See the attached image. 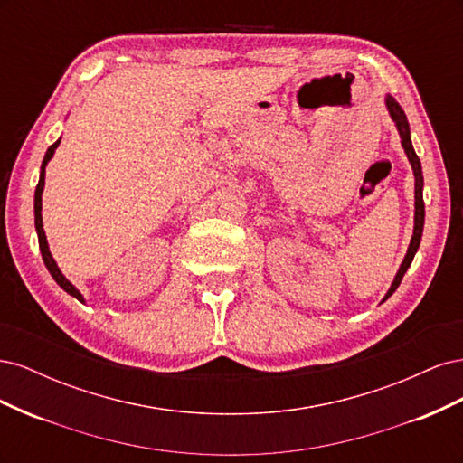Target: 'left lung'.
<instances>
[{
  "instance_id": "obj_1",
  "label": "left lung",
  "mask_w": 463,
  "mask_h": 463,
  "mask_svg": "<svg viewBox=\"0 0 463 463\" xmlns=\"http://www.w3.org/2000/svg\"><path fill=\"white\" fill-rule=\"evenodd\" d=\"M386 106H388V111L392 119L396 121V128L400 131V138H402V146L405 150V154H408L410 158V164L413 167V175H415V226H413V237H411V243H410V249H408V255H405L400 270L394 278V282H392V288L388 289L386 298L383 301H386L392 293H394L402 282L403 274L408 272L410 264L417 253L419 249V243H421V235H423V223H425V203H423V172H421V162H419L417 154L413 150V145H411V138H410V123H408V118H405L402 106L394 100V98L388 96L386 98Z\"/></svg>"
}]
</instances>
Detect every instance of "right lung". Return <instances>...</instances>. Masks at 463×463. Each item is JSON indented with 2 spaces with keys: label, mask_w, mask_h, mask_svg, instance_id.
Masks as SVG:
<instances>
[{
  "label": "right lung",
  "mask_w": 463,
  "mask_h": 463,
  "mask_svg": "<svg viewBox=\"0 0 463 463\" xmlns=\"http://www.w3.org/2000/svg\"><path fill=\"white\" fill-rule=\"evenodd\" d=\"M58 145H60V141H55V143L48 148L46 156H44V162H42L40 179H38V185H36V191H34V223H36V233H38V245H40V253H42V259H44L46 269L50 270V274H52V278L55 279V282H58V284L69 293V296H73V298H77L79 301L85 303V299H82L79 289H77L71 282H69V279L60 272L58 264H55V260L52 259V253H50V249H48V241H46V233H44V228H42V214H40V213H42V191H44L46 164H48L50 158L53 156V152H55V148H58Z\"/></svg>",
  "instance_id": "obj_1"
}]
</instances>
